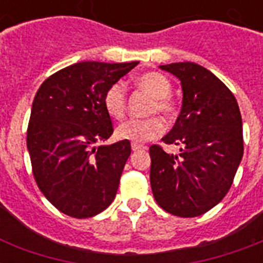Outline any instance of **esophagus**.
Masks as SVG:
<instances>
[{
	"instance_id": "esophagus-1",
	"label": "esophagus",
	"mask_w": 263,
	"mask_h": 263,
	"mask_svg": "<svg viewBox=\"0 0 263 263\" xmlns=\"http://www.w3.org/2000/svg\"><path fill=\"white\" fill-rule=\"evenodd\" d=\"M131 148H132V152H140V150H144V146L143 144H136V143H132V146H131Z\"/></svg>"
}]
</instances>
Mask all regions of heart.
<instances>
[{
	"label": "heart",
	"instance_id": "1",
	"mask_svg": "<svg viewBox=\"0 0 263 263\" xmlns=\"http://www.w3.org/2000/svg\"><path fill=\"white\" fill-rule=\"evenodd\" d=\"M136 84L139 86V88L146 91L152 98H154L150 109L152 113L158 111L165 117L175 115V105L169 98L172 94V84L166 76L160 72H147L136 79ZM103 106L113 119H121L125 115L127 90L123 82H116L107 87L103 95ZM162 131H164V125L157 117L144 120L131 119L119 125L116 136L121 140H128L138 144L156 139L162 134Z\"/></svg>",
	"mask_w": 263,
	"mask_h": 263
}]
</instances>
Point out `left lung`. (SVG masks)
I'll return each mask as SVG.
<instances>
[{
  "mask_svg": "<svg viewBox=\"0 0 263 263\" xmlns=\"http://www.w3.org/2000/svg\"><path fill=\"white\" fill-rule=\"evenodd\" d=\"M181 83L183 105L166 144L179 156L150 147V184L157 203L179 217H196L222 200L243 157V124L236 98L214 73L195 63L160 65Z\"/></svg>",
  "mask_w": 263,
  "mask_h": 263,
  "instance_id": "1",
  "label": "left lung"
}]
</instances>
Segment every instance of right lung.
Listing matches in <instances>:
<instances>
[{
    "label": "right lung",
    "instance_id": "obj_1",
    "mask_svg": "<svg viewBox=\"0 0 263 263\" xmlns=\"http://www.w3.org/2000/svg\"><path fill=\"white\" fill-rule=\"evenodd\" d=\"M82 61L47 78L35 95L27 148L39 190L54 208L88 218L113 202L131 143L113 134L103 95L138 65Z\"/></svg>",
    "mask_w": 263,
    "mask_h": 263
}]
</instances>
